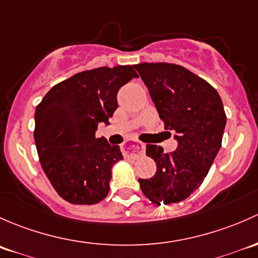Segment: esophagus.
<instances>
[{
  "mask_svg": "<svg viewBox=\"0 0 258 258\" xmlns=\"http://www.w3.org/2000/svg\"><path fill=\"white\" fill-rule=\"evenodd\" d=\"M121 151L125 156H130V158H139L144 154V145L139 142L135 143H129V144L124 145L121 148Z\"/></svg>",
  "mask_w": 258,
  "mask_h": 258,
  "instance_id": "esophagus-1",
  "label": "esophagus"
}]
</instances>
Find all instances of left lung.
Here are the masks:
<instances>
[{"instance_id":"8db88e82","label":"left lung","mask_w":258,"mask_h":258,"mask_svg":"<svg viewBox=\"0 0 258 258\" xmlns=\"http://www.w3.org/2000/svg\"><path fill=\"white\" fill-rule=\"evenodd\" d=\"M148 87L165 129L175 132L177 148L171 153L154 144L147 155L156 172L139 179L143 194L154 204L187 199L203 184L222 143L226 114L217 90L205 79L172 63L134 66Z\"/></svg>"}]
</instances>
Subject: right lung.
<instances>
[{"instance_id":"add662e5","label":"right lung","mask_w":258,"mask_h":258,"mask_svg":"<svg viewBox=\"0 0 258 258\" xmlns=\"http://www.w3.org/2000/svg\"><path fill=\"white\" fill-rule=\"evenodd\" d=\"M133 78L134 66L81 72L52 87L36 107L33 134L42 169L68 203L93 205L107 198L111 168L123 155L95 132L100 121L109 124L118 90Z\"/></svg>"}]
</instances>
